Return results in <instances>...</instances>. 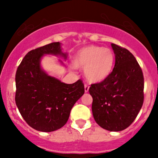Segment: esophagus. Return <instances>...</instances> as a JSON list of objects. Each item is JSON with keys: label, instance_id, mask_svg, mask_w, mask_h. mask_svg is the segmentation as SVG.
<instances>
[{"label": "esophagus", "instance_id": "obj_1", "mask_svg": "<svg viewBox=\"0 0 158 158\" xmlns=\"http://www.w3.org/2000/svg\"><path fill=\"white\" fill-rule=\"evenodd\" d=\"M89 85H87V84H85V92H89Z\"/></svg>", "mask_w": 158, "mask_h": 158}]
</instances>
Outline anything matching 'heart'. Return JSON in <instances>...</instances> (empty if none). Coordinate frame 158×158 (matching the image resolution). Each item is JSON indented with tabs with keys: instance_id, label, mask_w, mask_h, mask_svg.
Instances as JSON below:
<instances>
[{
	"instance_id": "b5f03b06",
	"label": "heart",
	"mask_w": 158,
	"mask_h": 158,
	"mask_svg": "<svg viewBox=\"0 0 158 158\" xmlns=\"http://www.w3.org/2000/svg\"><path fill=\"white\" fill-rule=\"evenodd\" d=\"M114 55L111 49L98 46L84 47L76 54L74 65L84 68L89 82L96 83L106 79L112 70Z\"/></svg>"
}]
</instances>
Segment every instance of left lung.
Returning <instances> with one entry per match:
<instances>
[{
	"label": "left lung",
	"mask_w": 158,
	"mask_h": 158,
	"mask_svg": "<svg viewBox=\"0 0 158 158\" xmlns=\"http://www.w3.org/2000/svg\"><path fill=\"white\" fill-rule=\"evenodd\" d=\"M115 64L109 76L92 84V110L96 123L110 131L130 126L144 102V76L141 66L128 49L111 44Z\"/></svg>",
	"instance_id": "obj_1"
}]
</instances>
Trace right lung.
<instances>
[{"mask_svg": "<svg viewBox=\"0 0 158 158\" xmlns=\"http://www.w3.org/2000/svg\"><path fill=\"white\" fill-rule=\"evenodd\" d=\"M44 54L61 55L60 43L27 52L16 72L15 102L25 122L35 130L50 132L65 125L75 103L85 92L82 79L66 84L46 74L40 66Z\"/></svg>", "mask_w": 158, "mask_h": 158, "instance_id": "obj_1", "label": "right lung"}]
</instances>
